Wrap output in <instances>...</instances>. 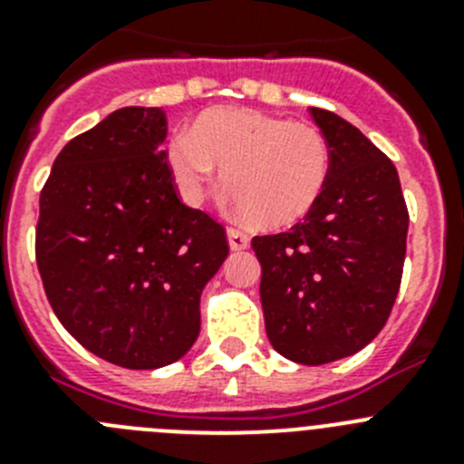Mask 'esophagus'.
Masks as SVG:
<instances>
[{"label": "esophagus", "mask_w": 464, "mask_h": 464, "mask_svg": "<svg viewBox=\"0 0 464 464\" xmlns=\"http://www.w3.org/2000/svg\"><path fill=\"white\" fill-rule=\"evenodd\" d=\"M227 241L232 251H244V248H248V244H251V237L246 235L244 229L239 227H227Z\"/></svg>", "instance_id": "1"}]
</instances>
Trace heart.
I'll return each instance as SVG.
<instances>
[{
	"mask_svg": "<svg viewBox=\"0 0 464 464\" xmlns=\"http://www.w3.org/2000/svg\"><path fill=\"white\" fill-rule=\"evenodd\" d=\"M169 167L183 197L197 202L216 165L241 213L260 227L302 220L330 179L321 130L253 109H211L169 143Z\"/></svg>",
	"mask_w": 464,
	"mask_h": 464,
	"instance_id": "obj_1",
	"label": "heart"
}]
</instances>
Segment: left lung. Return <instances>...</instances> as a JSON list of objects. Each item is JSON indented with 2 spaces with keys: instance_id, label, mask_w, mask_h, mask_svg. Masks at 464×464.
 Listing matches in <instances>:
<instances>
[{
  "instance_id": "left-lung-1",
  "label": "left lung",
  "mask_w": 464,
  "mask_h": 464,
  "mask_svg": "<svg viewBox=\"0 0 464 464\" xmlns=\"http://www.w3.org/2000/svg\"><path fill=\"white\" fill-rule=\"evenodd\" d=\"M330 179L304 220L253 237L272 346L299 364L358 353L383 330L407 256L409 211L395 165L358 127L311 106Z\"/></svg>"
}]
</instances>
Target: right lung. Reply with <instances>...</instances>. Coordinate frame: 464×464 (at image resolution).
<instances>
[{
    "instance_id": "1",
    "label": "right lung",
    "mask_w": 464,
    "mask_h": 464,
    "mask_svg": "<svg viewBox=\"0 0 464 464\" xmlns=\"http://www.w3.org/2000/svg\"><path fill=\"white\" fill-rule=\"evenodd\" d=\"M162 109L127 106L73 137L39 197L36 267L90 353L155 370L199 334V295L229 253L225 227L181 202Z\"/></svg>"
}]
</instances>
